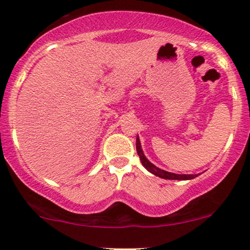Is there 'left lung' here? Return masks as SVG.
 <instances>
[{"mask_svg":"<svg viewBox=\"0 0 250 250\" xmlns=\"http://www.w3.org/2000/svg\"><path fill=\"white\" fill-rule=\"evenodd\" d=\"M136 150H137V155H139L140 160H141L142 165L145 166V168L147 169V170L150 171V173L156 175V176L162 177V179H166V180H191V179H194V177L197 176V175H179V174L169 173V171L162 170V169L155 167L153 163H150L147 159H146L145 154H143V151L141 149V143H140L139 136H137V139H136Z\"/></svg>","mask_w":250,"mask_h":250,"instance_id":"8db88e82","label":"left lung"}]
</instances>
